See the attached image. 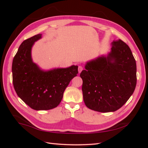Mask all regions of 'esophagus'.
Returning a JSON list of instances; mask_svg holds the SVG:
<instances>
[{
    "label": "esophagus",
    "mask_w": 148,
    "mask_h": 148,
    "mask_svg": "<svg viewBox=\"0 0 148 148\" xmlns=\"http://www.w3.org/2000/svg\"><path fill=\"white\" fill-rule=\"evenodd\" d=\"M83 66H78V72H79V73H80L82 71V70H83Z\"/></svg>",
    "instance_id": "1"
}]
</instances>
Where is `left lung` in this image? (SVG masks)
Instances as JSON below:
<instances>
[{"instance_id":"left-lung-1","label":"left lung","mask_w":148,"mask_h":148,"mask_svg":"<svg viewBox=\"0 0 148 148\" xmlns=\"http://www.w3.org/2000/svg\"><path fill=\"white\" fill-rule=\"evenodd\" d=\"M111 51L88 62L80 73L85 105L100 112H114L133 95L136 64L130 48L121 39L112 42Z\"/></svg>"}]
</instances>
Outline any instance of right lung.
<instances>
[{
  "mask_svg": "<svg viewBox=\"0 0 148 148\" xmlns=\"http://www.w3.org/2000/svg\"><path fill=\"white\" fill-rule=\"evenodd\" d=\"M42 38L38 34L21 44L12 62L13 84L17 95L31 109L55 108L70 81L78 73V66L43 71L31 59V48Z\"/></svg>",
  "mask_w": 148,
  "mask_h": 148,
  "instance_id": "obj_1",
  "label": "right lung"
}]
</instances>
